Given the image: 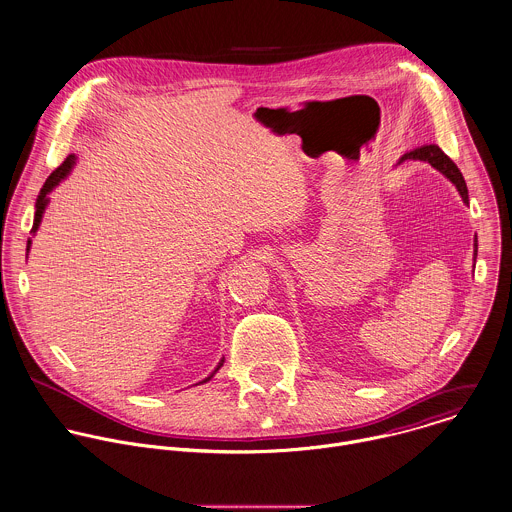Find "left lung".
<instances>
[{"instance_id":"left-lung-1","label":"left lung","mask_w":512,"mask_h":512,"mask_svg":"<svg viewBox=\"0 0 512 512\" xmlns=\"http://www.w3.org/2000/svg\"><path fill=\"white\" fill-rule=\"evenodd\" d=\"M409 159H415V161H427L431 163V167H435L437 171H441L459 191V195L463 197V203H469V189H467V183H465V177L461 173V169L453 163L451 157H447L443 153V149L439 145H423V147H417L413 151H407L399 161L397 165H401L403 161H409ZM473 259L477 261V251H479V241H477V235H475V243H473Z\"/></svg>"}]
</instances>
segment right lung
<instances>
[{
	"mask_svg": "<svg viewBox=\"0 0 512 512\" xmlns=\"http://www.w3.org/2000/svg\"><path fill=\"white\" fill-rule=\"evenodd\" d=\"M73 165H75V155H69L49 177H47V181L43 183V187H41V191H39V195H37V201H35V215H33V227H31V233H35L37 229H39V223H41V219H43V213H45V207H47V203H49V193L71 173V169H73ZM29 249H31V239H27V253H29ZM223 361L225 359H221L219 361V365L215 367V371L207 377V379H203L201 383H207V381H211V377L223 367Z\"/></svg>",
	"mask_w": 512,
	"mask_h": 512,
	"instance_id": "add662e5",
	"label": "right lung"
}]
</instances>
